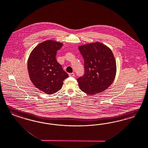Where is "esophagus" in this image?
I'll list each match as a JSON object with an SVG mask.
<instances>
[{
    "label": "esophagus",
    "mask_w": 148,
    "mask_h": 148,
    "mask_svg": "<svg viewBox=\"0 0 148 148\" xmlns=\"http://www.w3.org/2000/svg\"><path fill=\"white\" fill-rule=\"evenodd\" d=\"M69 77H74L75 76V74L74 73H69Z\"/></svg>",
    "instance_id": "obj_1"
}]
</instances>
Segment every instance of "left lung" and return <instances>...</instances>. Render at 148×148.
<instances>
[{
	"label": "left lung",
	"mask_w": 148,
	"mask_h": 148,
	"mask_svg": "<svg viewBox=\"0 0 148 148\" xmlns=\"http://www.w3.org/2000/svg\"><path fill=\"white\" fill-rule=\"evenodd\" d=\"M84 60L85 74L77 79L82 91L94 95L111 85L116 73V61L112 50L101 42L79 46Z\"/></svg>",
	"instance_id": "left-lung-1"
}]
</instances>
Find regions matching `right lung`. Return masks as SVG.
I'll return each mask as SVG.
<instances>
[{
  "label": "right lung",
  "instance_id": "right-lung-1",
  "mask_svg": "<svg viewBox=\"0 0 148 148\" xmlns=\"http://www.w3.org/2000/svg\"><path fill=\"white\" fill-rule=\"evenodd\" d=\"M63 44L55 41H45L31 52L28 60V71L31 82L41 91L51 95L62 88L63 81L69 77L57 61V51Z\"/></svg>",
  "mask_w": 148,
  "mask_h": 148
}]
</instances>
